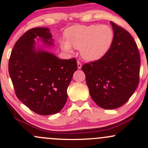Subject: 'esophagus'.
<instances>
[{
    "label": "esophagus",
    "mask_w": 148,
    "mask_h": 148,
    "mask_svg": "<svg viewBox=\"0 0 148 148\" xmlns=\"http://www.w3.org/2000/svg\"><path fill=\"white\" fill-rule=\"evenodd\" d=\"M77 68H78V69H82V63H81L79 61H77Z\"/></svg>",
    "instance_id": "1"
}]
</instances>
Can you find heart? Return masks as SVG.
I'll list each match as a JSON object with an SVG mask.
<instances>
[{
  "instance_id": "obj_1",
  "label": "heart",
  "mask_w": 148,
  "mask_h": 148,
  "mask_svg": "<svg viewBox=\"0 0 148 148\" xmlns=\"http://www.w3.org/2000/svg\"><path fill=\"white\" fill-rule=\"evenodd\" d=\"M66 40L60 44L63 50L71 51L72 46L80 49L82 57L87 61H96L102 58L110 49L113 32L106 25H78L66 29Z\"/></svg>"
}]
</instances>
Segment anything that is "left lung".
<instances>
[{"label":"left lung","mask_w":148,"mask_h":148,"mask_svg":"<svg viewBox=\"0 0 148 148\" xmlns=\"http://www.w3.org/2000/svg\"><path fill=\"white\" fill-rule=\"evenodd\" d=\"M114 36L107 53L100 59L86 63L82 69L92 100L104 109L125 104L139 82L140 56L128 32L110 21Z\"/></svg>","instance_id":"obj_1"}]
</instances>
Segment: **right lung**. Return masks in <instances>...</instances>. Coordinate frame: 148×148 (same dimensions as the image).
I'll list each match as a JSON object with an SVG mask.
<instances>
[{
    "label": "right lung",
    "mask_w": 148,
    "mask_h": 148,
    "mask_svg": "<svg viewBox=\"0 0 148 148\" xmlns=\"http://www.w3.org/2000/svg\"><path fill=\"white\" fill-rule=\"evenodd\" d=\"M40 39L43 47L35 39ZM54 45L49 28L28 30L16 42L9 62V73L18 99L40 115L62 110L67 88L77 69L75 58L62 60L44 48Z\"/></svg>",
    "instance_id": "1"
}]
</instances>
